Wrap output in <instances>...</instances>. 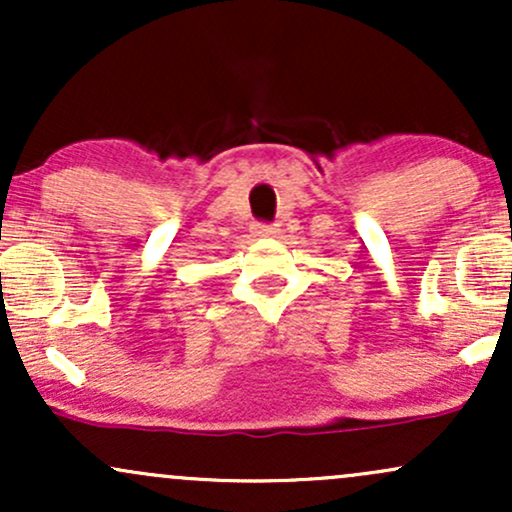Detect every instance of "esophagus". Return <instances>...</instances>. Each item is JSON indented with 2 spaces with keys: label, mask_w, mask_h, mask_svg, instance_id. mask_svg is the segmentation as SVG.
<instances>
[{
  "label": "esophagus",
  "mask_w": 512,
  "mask_h": 512,
  "mask_svg": "<svg viewBox=\"0 0 512 512\" xmlns=\"http://www.w3.org/2000/svg\"><path fill=\"white\" fill-rule=\"evenodd\" d=\"M255 236L257 238H276V236H279V228L269 226V223H257Z\"/></svg>",
  "instance_id": "esophagus-1"
}]
</instances>
